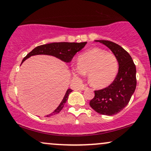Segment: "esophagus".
I'll list each match as a JSON object with an SVG mask.
<instances>
[{
  "label": "esophagus",
  "instance_id": "obj_1",
  "mask_svg": "<svg viewBox=\"0 0 151 151\" xmlns=\"http://www.w3.org/2000/svg\"><path fill=\"white\" fill-rule=\"evenodd\" d=\"M87 88H88V87L86 86V85L83 84L81 86V90H86V89H87Z\"/></svg>",
  "mask_w": 151,
  "mask_h": 151
}]
</instances>
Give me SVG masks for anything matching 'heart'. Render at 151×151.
I'll use <instances>...</instances> for the list:
<instances>
[{"mask_svg": "<svg viewBox=\"0 0 151 151\" xmlns=\"http://www.w3.org/2000/svg\"><path fill=\"white\" fill-rule=\"evenodd\" d=\"M78 67L72 68L76 77H83L88 73V79L92 86L103 88L109 86L117 75L118 60L113 53L98 47L91 49L78 57Z\"/></svg>", "mask_w": 151, "mask_h": 151, "instance_id": "b5f03b06", "label": "heart"}]
</instances>
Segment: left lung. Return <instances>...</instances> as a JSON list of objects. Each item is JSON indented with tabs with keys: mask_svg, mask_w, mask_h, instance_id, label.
I'll use <instances>...</instances> for the list:
<instances>
[{
	"mask_svg": "<svg viewBox=\"0 0 151 151\" xmlns=\"http://www.w3.org/2000/svg\"><path fill=\"white\" fill-rule=\"evenodd\" d=\"M106 45L117 56L119 69L108 87L95 91L90 106L98 114L114 116L128 104L137 86L136 66L130 55L121 46L108 40H96Z\"/></svg>",
	"mask_w": 151,
	"mask_h": 151,
	"instance_id": "left-lung-1",
	"label": "left lung"
}]
</instances>
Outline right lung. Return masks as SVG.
Here are the masks:
<instances>
[{"label": "right lung", "instance_id": "right-lung-1", "mask_svg": "<svg viewBox=\"0 0 151 151\" xmlns=\"http://www.w3.org/2000/svg\"><path fill=\"white\" fill-rule=\"evenodd\" d=\"M86 42L81 43L77 42H53L50 44H47V45H43L38 46L33 49L29 53H28L24 58L23 59L22 63L26 59H27L31 56H35V55L39 54H46V55H51L56 58H58L63 61L66 63H70L72 60L74 55L77 53L78 51L81 50L85 45H86ZM71 89H68L67 92L65 95L62 102L59 104V106L56 109V110L52 113L46 116L47 117L56 115L58 114L62 109L63 108L65 103L68 100L69 94L72 92Z\"/></svg>", "mask_w": 151, "mask_h": 151}]
</instances>
